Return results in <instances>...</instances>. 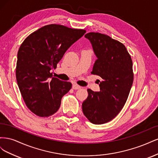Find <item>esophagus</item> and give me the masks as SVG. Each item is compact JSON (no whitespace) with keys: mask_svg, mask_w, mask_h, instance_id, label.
Here are the masks:
<instances>
[{"mask_svg":"<svg viewBox=\"0 0 158 158\" xmlns=\"http://www.w3.org/2000/svg\"><path fill=\"white\" fill-rule=\"evenodd\" d=\"M80 88H81V87L80 86V85H77V84H74L73 85V89H80Z\"/></svg>","mask_w":158,"mask_h":158,"instance_id":"34e87169","label":"esophagus"}]
</instances>
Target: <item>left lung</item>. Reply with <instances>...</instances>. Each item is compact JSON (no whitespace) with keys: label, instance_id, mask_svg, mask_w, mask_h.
Listing matches in <instances>:
<instances>
[{"label":"left lung","instance_id":"8db88e82","mask_svg":"<svg viewBox=\"0 0 158 158\" xmlns=\"http://www.w3.org/2000/svg\"><path fill=\"white\" fill-rule=\"evenodd\" d=\"M97 57L92 74L102 78L99 92L88 89L82 111L95 125L115 117L125 106L133 82L132 62L125 46L107 35L91 32L85 35Z\"/></svg>","mask_w":158,"mask_h":158}]
</instances>
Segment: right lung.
Here are the masks:
<instances>
[{
	"mask_svg": "<svg viewBox=\"0 0 158 158\" xmlns=\"http://www.w3.org/2000/svg\"><path fill=\"white\" fill-rule=\"evenodd\" d=\"M85 30L51 24L40 28L23 41L18 50L16 76L27 107L37 115L49 117L58 111L72 84L52 77L51 71Z\"/></svg>",
	"mask_w": 158,
	"mask_h": 158,
	"instance_id": "add662e5",
	"label": "right lung"
}]
</instances>
